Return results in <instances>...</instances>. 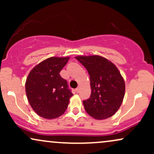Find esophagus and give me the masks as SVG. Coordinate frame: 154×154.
<instances>
[{"mask_svg": "<svg viewBox=\"0 0 154 154\" xmlns=\"http://www.w3.org/2000/svg\"><path fill=\"white\" fill-rule=\"evenodd\" d=\"M75 91L77 92V93H78L79 92V88H76V89H75Z\"/></svg>", "mask_w": 154, "mask_h": 154, "instance_id": "1", "label": "esophagus"}]
</instances>
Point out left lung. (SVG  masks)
Listing matches in <instances>:
<instances>
[{
    "label": "left lung",
    "instance_id": "8db88e82",
    "mask_svg": "<svg viewBox=\"0 0 154 154\" xmlns=\"http://www.w3.org/2000/svg\"><path fill=\"white\" fill-rule=\"evenodd\" d=\"M90 75L91 94L83 100L86 112L96 119L111 117L119 109L125 92V81L116 66L99 56H77Z\"/></svg>",
    "mask_w": 154,
    "mask_h": 154
}]
</instances>
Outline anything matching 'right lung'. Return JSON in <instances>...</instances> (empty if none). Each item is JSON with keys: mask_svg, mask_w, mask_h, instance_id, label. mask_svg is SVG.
<instances>
[{"mask_svg": "<svg viewBox=\"0 0 154 154\" xmlns=\"http://www.w3.org/2000/svg\"><path fill=\"white\" fill-rule=\"evenodd\" d=\"M69 57H51L35 66L25 83L31 107L39 116L52 119L62 115L73 95L68 83L59 75Z\"/></svg>", "mask_w": 154, "mask_h": 154, "instance_id": "add662e5", "label": "right lung"}]
</instances>
